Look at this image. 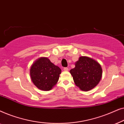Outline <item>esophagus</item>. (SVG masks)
Returning <instances> with one entry per match:
<instances>
[{
    "mask_svg": "<svg viewBox=\"0 0 124 124\" xmlns=\"http://www.w3.org/2000/svg\"><path fill=\"white\" fill-rule=\"evenodd\" d=\"M68 70H69L68 68L65 67V68H64V71H68Z\"/></svg>",
    "mask_w": 124,
    "mask_h": 124,
    "instance_id": "34e87169",
    "label": "esophagus"
}]
</instances>
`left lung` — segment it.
<instances>
[{"label":"left lung","mask_w":124,"mask_h":124,"mask_svg":"<svg viewBox=\"0 0 124 124\" xmlns=\"http://www.w3.org/2000/svg\"><path fill=\"white\" fill-rule=\"evenodd\" d=\"M74 84L81 90L87 91L98 85L102 77V68L91 57L81 56L70 70Z\"/></svg>","instance_id":"1"}]
</instances>
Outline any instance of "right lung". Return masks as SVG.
<instances>
[{
    "instance_id": "obj_1",
    "label": "right lung",
    "mask_w": 124,
    "mask_h": 124,
    "mask_svg": "<svg viewBox=\"0 0 124 124\" xmlns=\"http://www.w3.org/2000/svg\"><path fill=\"white\" fill-rule=\"evenodd\" d=\"M61 69L46 57L35 61L30 69V76L34 85L43 91L51 90L58 82Z\"/></svg>"
}]
</instances>
